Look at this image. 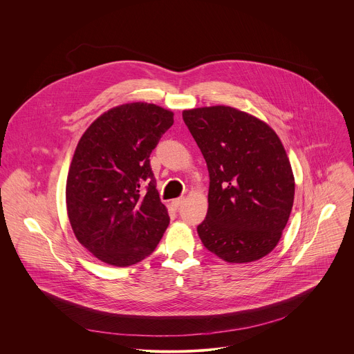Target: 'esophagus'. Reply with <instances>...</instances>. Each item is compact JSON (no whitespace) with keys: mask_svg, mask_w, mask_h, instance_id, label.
<instances>
[{"mask_svg":"<svg viewBox=\"0 0 354 354\" xmlns=\"http://www.w3.org/2000/svg\"><path fill=\"white\" fill-rule=\"evenodd\" d=\"M184 203V198H178V199H174V201H171V205L174 207V208H178L181 204Z\"/></svg>","mask_w":354,"mask_h":354,"instance_id":"34e87169","label":"esophagus"}]
</instances>
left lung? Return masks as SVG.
I'll return each mask as SVG.
<instances>
[{
  "mask_svg": "<svg viewBox=\"0 0 354 354\" xmlns=\"http://www.w3.org/2000/svg\"><path fill=\"white\" fill-rule=\"evenodd\" d=\"M209 174L208 209L198 226L203 245L227 263L271 252L295 202V176L275 131L230 106L183 111Z\"/></svg>",
  "mask_w": 354,
  "mask_h": 354,
  "instance_id": "1",
  "label": "left lung"
}]
</instances>
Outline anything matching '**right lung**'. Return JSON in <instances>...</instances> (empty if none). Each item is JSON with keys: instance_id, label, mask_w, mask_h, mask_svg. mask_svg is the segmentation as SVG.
I'll return each mask as SVG.
<instances>
[{"instance_id": "1", "label": "right lung", "mask_w": 354, "mask_h": 354, "mask_svg": "<svg viewBox=\"0 0 354 354\" xmlns=\"http://www.w3.org/2000/svg\"><path fill=\"white\" fill-rule=\"evenodd\" d=\"M173 115L153 103H124L101 114L77 143L66 178L68 218L77 241L106 264L142 261L169 226L150 153ZM147 178L143 194L140 184Z\"/></svg>"}]
</instances>
